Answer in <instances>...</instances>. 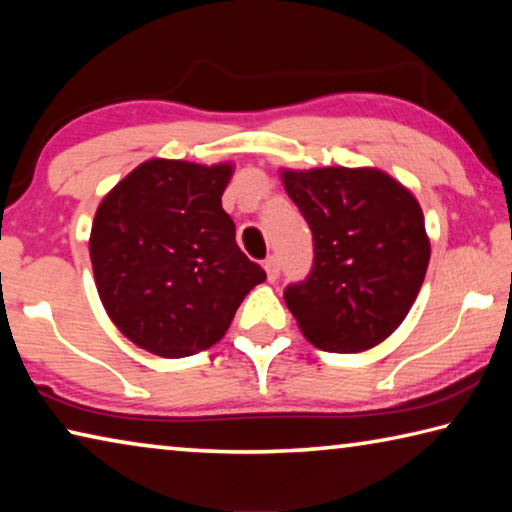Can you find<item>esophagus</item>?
<instances>
[{
    "label": "esophagus",
    "instance_id": "obj_1",
    "mask_svg": "<svg viewBox=\"0 0 512 512\" xmlns=\"http://www.w3.org/2000/svg\"><path fill=\"white\" fill-rule=\"evenodd\" d=\"M264 268H266L268 280L275 282L277 275H280V262H277V257L275 255H268L266 262H264Z\"/></svg>",
    "mask_w": 512,
    "mask_h": 512
}]
</instances>
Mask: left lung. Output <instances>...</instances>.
<instances>
[{"label": "left lung", "instance_id": "8db88e82", "mask_svg": "<svg viewBox=\"0 0 512 512\" xmlns=\"http://www.w3.org/2000/svg\"><path fill=\"white\" fill-rule=\"evenodd\" d=\"M284 189L314 237V266L284 300L309 343L363 352L409 314L429 266L415 196L379 169L282 171Z\"/></svg>", "mask_w": 512, "mask_h": 512}]
</instances>
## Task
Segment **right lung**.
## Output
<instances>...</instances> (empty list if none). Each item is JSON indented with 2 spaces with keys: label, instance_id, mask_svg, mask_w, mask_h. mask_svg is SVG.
<instances>
[{
  "label": "right lung",
  "instance_id": "add662e5",
  "mask_svg": "<svg viewBox=\"0 0 512 512\" xmlns=\"http://www.w3.org/2000/svg\"><path fill=\"white\" fill-rule=\"evenodd\" d=\"M232 164L149 160L94 214L90 259L112 323L135 345L180 359L223 339L248 291L266 280L221 207Z\"/></svg>",
  "mask_w": 512,
  "mask_h": 512
}]
</instances>
